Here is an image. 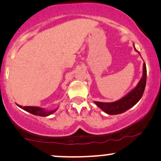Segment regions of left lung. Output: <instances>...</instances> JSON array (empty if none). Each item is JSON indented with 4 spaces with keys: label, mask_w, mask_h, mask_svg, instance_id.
<instances>
[{
    "label": "left lung",
    "mask_w": 161,
    "mask_h": 161,
    "mask_svg": "<svg viewBox=\"0 0 161 161\" xmlns=\"http://www.w3.org/2000/svg\"><path fill=\"white\" fill-rule=\"evenodd\" d=\"M135 50L137 51L139 54L140 53L137 50L134 44ZM141 55V54H140ZM147 80V69L146 64L144 63L143 64V75L137 86L131 89L129 92L127 93L125 96L120 98L119 100L115 101L113 102H94L95 105L99 108L102 109L104 112L108 114L114 115V114H118L124 113L134 105H135L144 94V89L146 86Z\"/></svg>",
    "instance_id": "obj_1"
}]
</instances>
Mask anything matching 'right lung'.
<instances>
[{"label": "right lung", "instance_id": "right-lung-1", "mask_svg": "<svg viewBox=\"0 0 161 161\" xmlns=\"http://www.w3.org/2000/svg\"><path fill=\"white\" fill-rule=\"evenodd\" d=\"M17 106L20 107V108L24 109L26 112L31 113V114H34V115L41 116V117H47V116L50 115L53 113H54L56 111H57V109L59 108V107H58L56 108L53 109V110H47V109L37 106H21V105H17Z\"/></svg>", "mask_w": 161, "mask_h": 161}]
</instances>
